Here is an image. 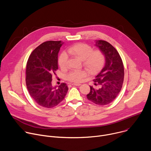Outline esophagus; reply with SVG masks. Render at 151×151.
<instances>
[{
  "instance_id": "esophagus-1",
  "label": "esophagus",
  "mask_w": 151,
  "mask_h": 151,
  "mask_svg": "<svg viewBox=\"0 0 151 151\" xmlns=\"http://www.w3.org/2000/svg\"><path fill=\"white\" fill-rule=\"evenodd\" d=\"M81 85V83H72V85H75V86H80Z\"/></svg>"
}]
</instances>
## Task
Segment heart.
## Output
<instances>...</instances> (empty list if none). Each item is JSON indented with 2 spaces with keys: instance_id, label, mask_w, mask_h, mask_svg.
Returning <instances> with one entry per match:
<instances>
[{
  "instance_id": "b5f03b06",
  "label": "heart",
  "mask_w": 151,
  "mask_h": 151,
  "mask_svg": "<svg viewBox=\"0 0 151 151\" xmlns=\"http://www.w3.org/2000/svg\"><path fill=\"white\" fill-rule=\"evenodd\" d=\"M68 53L82 61L83 66L91 74H95L100 71L105 63V56L100 50L93 51V48L83 43H78L67 50ZM68 55L63 52L58 57V63L60 68L64 69L68 66ZM87 76L84 70L73 71L68 75V79L73 82H79Z\"/></svg>"
}]
</instances>
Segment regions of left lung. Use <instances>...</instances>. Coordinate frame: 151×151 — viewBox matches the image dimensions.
<instances>
[{
	"instance_id": "8db88e82",
	"label": "left lung",
	"mask_w": 151,
	"mask_h": 151,
	"mask_svg": "<svg viewBox=\"0 0 151 151\" xmlns=\"http://www.w3.org/2000/svg\"><path fill=\"white\" fill-rule=\"evenodd\" d=\"M96 46L103 51L105 64L93 80L97 88L90 86V92L87 95L88 100L100 105L112 102L118 96L122 87L124 70L122 59L117 50L109 42L96 40Z\"/></svg>"
}]
</instances>
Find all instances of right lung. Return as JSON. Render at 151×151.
<instances>
[{
  "mask_svg": "<svg viewBox=\"0 0 151 151\" xmlns=\"http://www.w3.org/2000/svg\"><path fill=\"white\" fill-rule=\"evenodd\" d=\"M63 42L50 40L42 43L30 55L26 66V82L32 98L39 106L52 108L65 97L68 87L65 83L52 84L58 69V54Z\"/></svg>",
  "mask_w": 151,
  "mask_h": 151,
  "instance_id": "obj_1",
  "label": "right lung"
}]
</instances>
